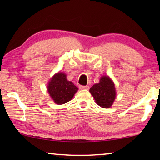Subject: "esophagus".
Returning a JSON list of instances; mask_svg holds the SVG:
<instances>
[{
	"label": "esophagus",
	"mask_w": 160,
	"mask_h": 160,
	"mask_svg": "<svg viewBox=\"0 0 160 160\" xmlns=\"http://www.w3.org/2000/svg\"><path fill=\"white\" fill-rule=\"evenodd\" d=\"M79 88L80 90H89V88H90V87L89 86H83V85H80L79 86Z\"/></svg>",
	"instance_id": "obj_1"
}]
</instances>
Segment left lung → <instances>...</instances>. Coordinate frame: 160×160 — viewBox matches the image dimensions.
<instances>
[{"instance_id": "left-lung-1", "label": "left lung", "mask_w": 160, "mask_h": 160, "mask_svg": "<svg viewBox=\"0 0 160 160\" xmlns=\"http://www.w3.org/2000/svg\"><path fill=\"white\" fill-rule=\"evenodd\" d=\"M95 102L102 108H110L116 97L114 82L108 75H103L98 83L94 84L90 89Z\"/></svg>"}]
</instances>
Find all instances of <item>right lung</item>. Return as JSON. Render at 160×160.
<instances>
[{
	"instance_id": "add662e5",
	"label": "right lung",
	"mask_w": 160,
	"mask_h": 160,
	"mask_svg": "<svg viewBox=\"0 0 160 160\" xmlns=\"http://www.w3.org/2000/svg\"><path fill=\"white\" fill-rule=\"evenodd\" d=\"M66 74L59 71L54 74L47 84V91L54 103L61 105L71 100L78 88L67 80Z\"/></svg>"
}]
</instances>
